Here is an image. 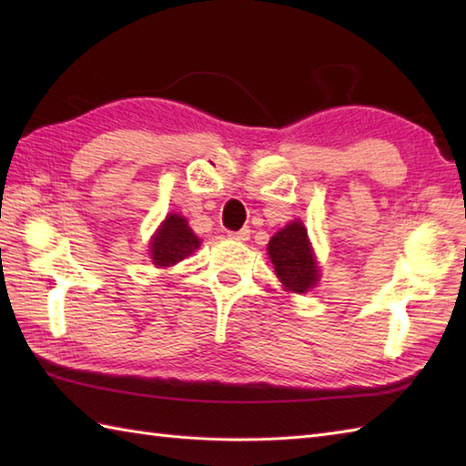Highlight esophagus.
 Listing matches in <instances>:
<instances>
[{"label":"esophagus","mask_w":466,"mask_h":466,"mask_svg":"<svg viewBox=\"0 0 466 466\" xmlns=\"http://www.w3.org/2000/svg\"><path fill=\"white\" fill-rule=\"evenodd\" d=\"M228 236H230V238H232V240H238V242H246V240H248V238H250V230H248V228H244V230H240V232H230V234H228Z\"/></svg>","instance_id":"34e87169"}]
</instances>
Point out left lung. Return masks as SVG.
Masks as SVG:
<instances>
[{"instance_id":"1","label":"left lung","mask_w":466,"mask_h":466,"mask_svg":"<svg viewBox=\"0 0 466 466\" xmlns=\"http://www.w3.org/2000/svg\"><path fill=\"white\" fill-rule=\"evenodd\" d=\"M266 250L286 292L306 294L320 282L319 258L300 218L280 228L270 238Z\"/></svg>"}]
</instances>
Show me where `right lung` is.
Listing matches in <instances>:
<instances>
[{
	"instance_id": "right-lung-1",
	"label": "right lung",
	"mask_w": 466,
	"mask_h": 466,
	"mask_svg": "<svg viewBox=\"0 0 466 466\" xmlns=\"http://www.w3.org/2000/svg\"><path fill=\"white\" fill-rule=\"evenodd\" d=\"M200 244L202 240L187 226L186 218L172 212L157 226L150 244H147V254H150L156 268H170V266H176L187 256H192L200 248Z\"/></svg>"
}]
</instances>
